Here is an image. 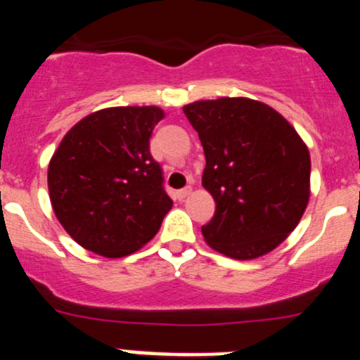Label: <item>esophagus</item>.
Segmentation results:
<instances>
[{
    "label": "esophagus",
    "mask_w": 360,
    "mask_h": 360,
    "mask_svg": "<svg viewBox=\"0 0 360 360\" xmlns=\"http://www.w3.org/2000/svg\"><path fill=\"white\" fill-rule=\"evenodd\" d=\"M191 191H193V189H191L189 186H187V187H184V189H180V191H178V193H176L178 200H186L187 196L191 195Z\"/></svg>",
    "instance_id": "obj_1"
}]
</instances>
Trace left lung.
<instances>
[{
    "label": "left lung",
    "instance_id": "obj_1",
    "mask_svg": "<svg viewBox=\"0 0 360 360\" xmlns=\"http://www.w3.org/2000/svg\"><path fill=\"white\" fill-rule=\"evenodd\" d=\"M205 153L202 184L216 202L202 227L209 247L234 259L274 250L310 198V153L281 113L247 97L184 106Z\"/></svg>",
    "mask_w": 360,
    "mask_h": 360
}]
</instances>
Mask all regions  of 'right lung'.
<instances>
[{
    "instance_id": "right-lung-1",
    "label": "right lung",
    "mask_w": 360,
    "mask_h": 360,
    "mask_svg": "<svg viewBox=\"0 0 360 360\" xmlns=\"http://www.w3.org/2000/svg\"><path fill=\"white\" fill-rule=\"evenodd\" d=\"M158 106H119L79 120L49 164V193L59 224L81 247L122 257L158 232L173 200L149 153Z\"/></svg>"
}]
</instances>
